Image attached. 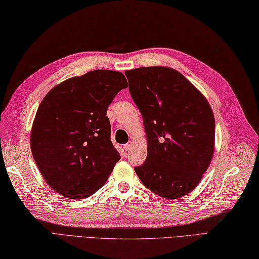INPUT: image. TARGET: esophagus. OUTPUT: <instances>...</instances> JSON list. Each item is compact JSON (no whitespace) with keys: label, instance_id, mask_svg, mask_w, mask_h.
<instances>
[{"label":"esophagus","instance_id":"obj_1","mask_svg":"<svg viewBox=\"0 0 259 259\" xmlns=\"http://www.w3.org/2000/svg\"><path fill=\"white\" fill-rule=\"evenodd\" d=\"M131 148H132V143H127V144L124 145V149H125L126 151H128Z\"/></svg>","mask_w":259,"mask_h":259}]
</instances>
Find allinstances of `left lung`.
<instances>
[{"instance_id": "8db88e82", "label": "left lung", "mask_w": 259, "mask_h": 259, "mask_svg": "<svg viewBox=\"0 0 259 259\" xmlns=\"http://www.w3.org/2000/svg\"><path fill=\"white\" fill-rule=\"evenodd\" d=\"M143 116L147 157L135 171L159 197H185L197 187L214 153L215 119L205 97L169 67L125 71Z\"/></svg>"}]
</instances>
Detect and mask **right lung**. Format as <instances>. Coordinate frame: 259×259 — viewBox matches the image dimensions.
<instances>
[{"label":"right lung","instance_id":"add662e5","mask_svg":"<svg viewBox=\"0 0 259 259\" xmlns=\"http://www.w3.org/2000/svg\"><path fill=\"white\" fill-rule=\"evenodd\" d=\"M124 74L94 70L55 85L42 99L30 131L34 160L50 188L67 199H84L102 188L121 158L106 116Z\"/></svg>","mask_w":259,"mask_h":259}]
</instances>
